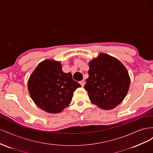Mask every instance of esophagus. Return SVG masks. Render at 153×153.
I'll list each match as a JSON object with an SVG mask.
<instances>
[{"label":"esophagus","mask_w":153,"mask_h":153,"mask_svg":"<svg viewBox=\"0 0 153 153\" xmlns=\"http://www.w3.org/2000/svg\"><path fill=\"white\" fill-rule=\"evenodd\" d=\"M80 84L82 85V87H84V85H85V81L84 80H82V81H80Z\"/></svg>","instance_id":"obj_1"}]
</instances>
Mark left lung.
<instances>
[{"label":"left lung","instance_id":"obj_1","mask_svg":"<svg viewBox=\"0 0 153 153\" xmlns=\"http://www.w3.org/2000/svg\"><path fill=\"white\" fill-rule=\"evenodd\" d=\"M89 77L84 89L92 103L110 110L121 103L130 85L127 69L116 58L101 53L89 63Z\"/></svg>","mask_w":153,"mask_h":153}]
</instances>
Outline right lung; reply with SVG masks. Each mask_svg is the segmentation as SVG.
<instances>
[{
	"instance_id": "add662e5",
	"label": "right lung",
	"mask_w": 153,
	"mask_h": 153,
	"mask_svg": "<svg viewBox=\"0 0 153 153\" xmlns=\"http://www.w3.org/2000/svg\"><path fill=\"white\" fill-rule=\"evenodd\" d=\"M81 85L73 80L71 73L62 70L60 62L45 60L30 75L28 90L32 100L40 108L57 114L70 104L73 93Z\"/></svg>"
}]
</instances>
